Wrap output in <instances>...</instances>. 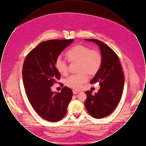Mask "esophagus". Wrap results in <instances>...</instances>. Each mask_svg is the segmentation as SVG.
Wrapping results in <instances>:
<instances>
[{
  "label": "esophagus",
  "mask_w": 146,
  "mask_h": 146,
  "mask_svg": "<svg viewBox=\"0 0 146 146\" xmlns=\"http://www.w3.org/2000/svg\"><path fill=\"white\" fill-rule=\"evenodd\" d=\"M79 91L76 90H73V93L74 94H78V93H79Z\"/></svg>",
  "instance_id": "obj_1"
}]
</instances>
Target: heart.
Wrapping results in <instances>:
<instances>
[{
	"label": "heart",
	"mask_w": 146,
	"mask_h": 146,
	"mask_svg": "<svg viewBox=\"0 0 146 146\" xmlns=\"http://www.w3.org/2000/svg\"><path fill=\"white\" fill-rule=\"evenodd\" d=\"M67 57L71 63H78L77 72L79 73L70 76L64 80L66 86L79 89L88 79V76L96 74L101 68L102 57L101 52L90 47L78 44L74 46L67 53ZM56 70L63 76L67 74L68 64L61 57L57 58L55 62Z\"/></svg>",
	"instance_id": "1"
}]
</instances>
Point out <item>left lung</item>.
Masks as SVG:
<instances>
[{
  "label": "left lung",
  "instance_id": "obj_1",
  "mask_svg": "<svg viewBox=\"0 0 146 146\" xmlns=\"http://www.w3.org/2000/svg\"><path fill=\"white\" fill-rule=\"evenodd\" d=\"M85 40L98 45L102 62L99 71L90 81L91 84L98 82L100 89L95 95L91 90L85 92L87 96L85 106L92 117L103 118L114 111L121 99L124 85V73L118 55L111 48L96 39Z\"/></svg>",
  "mask_w": 146,
  "mask_h": 146
}]
</instances>
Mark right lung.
<instances>
[{"instance_id":"1","label":"right lung","mask_w":146,"mask_h":146,"mask_svg":"<svg viewBox=\"0 0 146 146\" xmlns=\"http://www.w3.org/2000/svg\"><path fill=\"white\" fill-rule=\"evenodd\" d=\"M73 41L70 39L42 42L28 53L23 63L22 78L28 101L38 115L50 122L58 121L64 117L73 96L68 87L57 93L52 92L51 87L60 79L56 60Z\"/></svg>"}]
</instances>
